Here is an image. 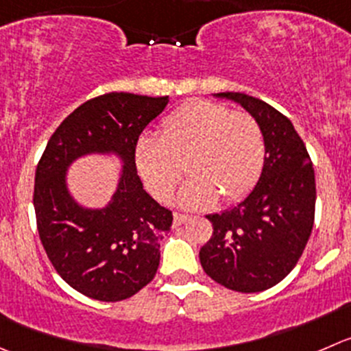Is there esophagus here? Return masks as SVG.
<instances>
[{"label":"esophagus","instance_id":"obj_1","mask_svg":"<svg viewBox=\"0 0 351 351\" xmlns=\"http://www.w3.org/2000/svg\"><path fill=\"white\" fill-rule=\"evenodd\" d=\"M186 221H189V216H186V214H178L176 213L175 216H173V226H182L183 223H186Z\"/></svg>","mask_w":351,"mask_h":351}]
</instances>
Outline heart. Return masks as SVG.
<instances>
[{"label": "heart", "instance_id": "b5f03b06", "mask_svg": "<svg viewBox=\"0 0 351 351\" xmlns=\"http://www.w3.org/2000/svg\"><path fill=\"white\" fill-rule=\"evenodd\" d=\"M266 154L258 121L245 111H231L213 101H192L162 121L161 137L145 134L135 147V162L145 189L168 202L182 178L180 192L186 209L233 202L252 189Z\"/></svg>", "mask_w": 351, "mask_h": 351}]
</instances>
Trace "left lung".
Listing matches in <instances>:
<instances>
[{
	"instance_id": "8db88e82",
	"label": "left lung",
	"mask_w": 351,
	"mask_h": 351,
	"mask_svg": "<svg viewBox=\"0 0 351 351\" xmlns=\"http://www.w3.org/2000/svg\"><path fill=\"white\" fill-rule=\"evenodd\" d=\"M258 121L266 142L261 178L230 210L209 214L213 237L200 248L204 271L233 291L257 293L290 274L314 226L315 176L291 121L257 97L219 93Z\"/></svg>"
}]
</instances>
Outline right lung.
Listing matches in <instances>:
<instances>
[{"mask_svg": "<svg viewBox=\"0 0 351 351\" xmlns=\"http://www.w3.org/2000/svg\"><path fill=\"white\" fill-rule=\"evenodd\" d=\"M166 104L168 96L94 97L61 121L37 165L34 209L40 243L56 273L85 297L120 302L154 280L159 241L173 214L142 186L135 147ZM87 154H117L124 162L117 192L103 210L82 208L67 192V166Z\"/></svg>", "mask_w": 351, "mask_h": 351, "instance_id": "right-lung-1", "label": "right lung"}]
</instances>
